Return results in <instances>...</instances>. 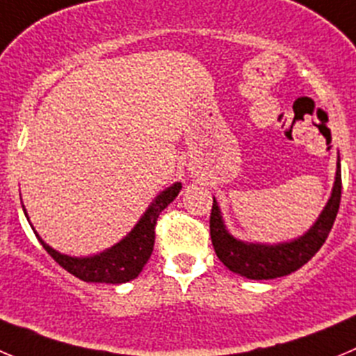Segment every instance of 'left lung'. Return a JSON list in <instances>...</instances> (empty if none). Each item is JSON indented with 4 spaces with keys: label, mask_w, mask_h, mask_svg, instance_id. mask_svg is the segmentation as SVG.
Returning a JSON list of instances; mask_svg holds the SVG:
<instances>
[{
    "label": "left lung",
    "mask_w": 356,
    "mask_h": 356,
    "mask_svg": "<svg viewBox=\"0 0 356 356\" xmlns=\"http://www.w3.org/2000/svg\"><path fill=\"white\" fill-rule=\"evenodd\" d=\"M341 189H343L341 159H337V172H335L332 197L325 205L316 223L302 237L274 245L242 242L228 234L218 202L214 198L211 211V238L216 254L232 272L248 279H257V281L275 279L298 270L320 251V248L327 241L328 234L334 227L339 204H341Z\"/></svg>",
    "instance_id": "obj_1"
}]
</instances>
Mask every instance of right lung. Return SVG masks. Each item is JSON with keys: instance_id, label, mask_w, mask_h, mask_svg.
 Listing matches in <instances>:
<instances>
[{"instance_id": "obj_1", "label": "right lung", "mask_w": 356, "mask_h": 356, "mask_svg": "<svg viewBox=\"0 0 356 356\" xmlns=\"http://www.w3.org/2000/svg\"><path fill=\"white\" fill-rule=\"evenodd\" d=\"M181 188V182H175L170 188L161 191L156 197V200L149 205V209L142 216L140 221L135 225V228L121 242H118V244L112 245L107 251H103V253L95 254V257L77 258L61 254L56 249H52L51 245L45 244L36 232L35 235L38 237L43 249L65 270H68L70 274L82 279L86 283H128V281H131V279H135L140 274L144 265L151 258L152 248H154V227L156 221H158L159 212L167 207L170 202H174V198L177 197Z\"/></svg>"}]
</instances>
